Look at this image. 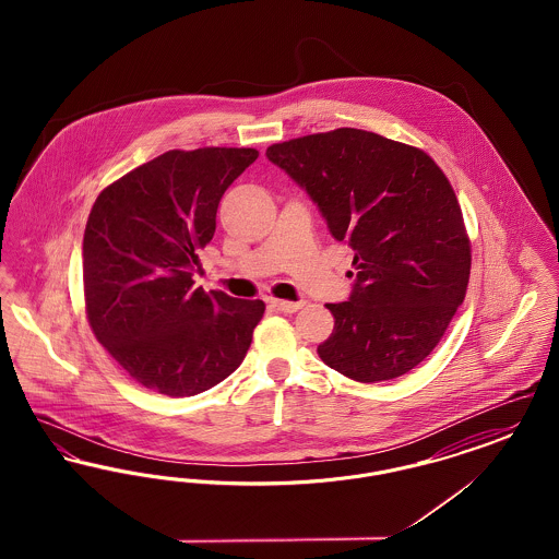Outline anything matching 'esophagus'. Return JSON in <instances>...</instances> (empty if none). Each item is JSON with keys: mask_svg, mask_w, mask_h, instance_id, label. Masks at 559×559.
<instances>
[{"mask_svg": "<svg viewBox=\"0 0 559 559\" xmlns=\"http://www.w3.org/2000/svg\"><path fill=\"white\" fill-rule=\"evenodd\" d=\"M270 306L278 312H297L304 308V301H285V299H270Z\"/></svg>", "mask_w": 559, "mask_h": 559, "instance_id": "34e87169", "label": "esophagus"}]
</instances>
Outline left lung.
I'll return each instance as SVG.
<instances>
[{"label": "left lung", "instance_id": "1", "mask_svg": "<svg viewBox=\"0 0 559 559\" xmlns=\"http://www.w3.org/2000/svg\"><path fill=\"white\" fill-rule=\"evenodd\" d=\"M354 249L349 299L326 304L335 326L320 360L360 383L424 362L463 304L472 245L456 194L421 148L340 128L267 146Z\"/></svg>", "mask_w": 559, "mask_h": 559}]
</instances>
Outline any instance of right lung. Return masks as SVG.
Returning a JSON list of instances; mask_svg holds the SVG:
<instances>
[{"instance_id": "1", "label": "right lung", "mask_w": 559, "mask_h": 559, "mask_svg": "<svg viewBox=\"0 0 559 559\" xmlns=\"http://www.w3.org/2000/svg\"><path fill=\"white\" fill-rule=\"evenodd\" d=\"M255 148L167 151L105 188L85 224L83 293L96 340L140 385L194 396L239 369L262 299L194 287L197 249Z\"/></svg>"}]
</instances>
